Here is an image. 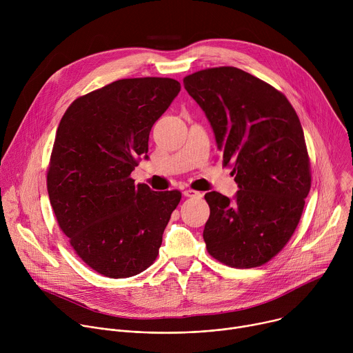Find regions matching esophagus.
<instances>
[{"instance_id": "1", "label": "esophagus", "mask_w": 353, "mask_h": 353, "mask_svg": "<svg viewBox=\"0 0 353 353\" xmlns=\"http://www.w3.org/2000/svg\"><path fill=\"white\" fill-rule=\"evenodd\" d=\"M184 196H191V198H194V196H203V194L201 192H198V191H195V190H184Z\"/></svg>"}]
</instances>
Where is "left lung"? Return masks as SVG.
<instances>
[{
    "instance_id": "8db88e82",
    "label": "left lung",
    "mask_w": 353,
    "mask_h": 353,
    "mask_svg": "<svg viewBox=\"0 0 353 353\" xmlns=\"http://www.w3.org/2000/svg\"><path fill=\"white\" fill-rule=\"evenodd\" d=\"M183 82L239 185L234 201L205 194L208 253L233 268L264 265L294 233L312 187L300 120L282 92L236 67L201 70Z\"/></svg>"
}]
</instances>
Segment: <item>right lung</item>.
Returning <instances> with one entry per match:
<instances>
[{
    "instance_id": "1",
    "label": "right lung",
    "mask_w": 353,
    "mask_h": 353,
    "mask_svg": "<svg viewBox=\"0 0 353 353\" xmlns=\"http://www.w3.org/2000/svg\"><path fill=\"white\" fill-rule=\"evenodd\" d=\"M180 89L172 78L119 79L77 97L59 124L47 169L50 204L77 256L100 275L134 276L159 254L181 192L135 185L131 172Z\"/></svg>"
}]
</instances>
